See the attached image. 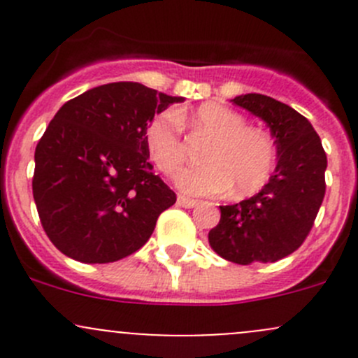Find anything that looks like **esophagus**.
<instances>
[{"label": "esophagus", "instance_id": "esophagus-1", "mask_svg": "<svg viewBox=\"0 0 358 358\" xmlns=\"http://www.w3.org/2000/svg\"><path fill=\"white\" fill-rule=\"evenodd\" d=\"M196 204H197V202L194 201V199H190V197L178 196V206H182V208L190 209V208H194V206H196Z\"/></svg>", "mask_w": 358, "mask_h": 358}]
</instances>
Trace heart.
Here are the masks:
<instances>
[{"label": "heart", "mask_w": 358, "mask_h": 358, "mask_svg": "<svg viewBox=\"0 0 358 358\" xmlns=\"http://www.w3.org/2000/svg\"><path fill=\"white\" fill-rule=\"evenodd\" d=\"M182 121L185 112L166 110L145 128L147 152L166 176L176 175L185 162ZM190 121L213 142L202 154L204 166L178 175L176 185L182 192L216 196L234 187L236 196H251L266 185L275 164V149L266 133L246 126L239 112L213 102L197 107Z\"/></svg>", "instance_id": "obj_1"}]
</instances>
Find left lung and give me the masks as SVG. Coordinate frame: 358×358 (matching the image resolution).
<instances>
[{
    "instance_id": "8db88e82",
    "label": "left lung",
    "mask_w": 358,
    "mask_h": 358,
    "mask_svg": "<svg viewBox=\"0 0 358 358\" xmlns=\"http://www.w3.org/2000/svg\"><path fill=\"white\" fill-rule=\"evenodd\" d=\"M266 122L277 166L256 196L220 206L209 246L237 265L273 263L294 252L312 229L326 194L327 157L308 119L272 96L248 93L230 100Z\"/></svg>"
}]
</instances>
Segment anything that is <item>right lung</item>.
Listing matches in <instances>:
<instances>
[{"instance_id":"right-lung-1","label":"right lung","mask_w":358,"mask_h":358,"mask_svg":"<svg viewBox=\"0 0 358 358\" xmlns=\"http://www.w3.org/2000/svg\"><path fill=\"white\" fill-rule=\"evenodd\" d=\"M183 100L119 81L60 107L36 147L32 178L39 220L59 251L83 263H112L149 241L176 196L154 175L145 128Z\"/></svg>"}]
</instances>
